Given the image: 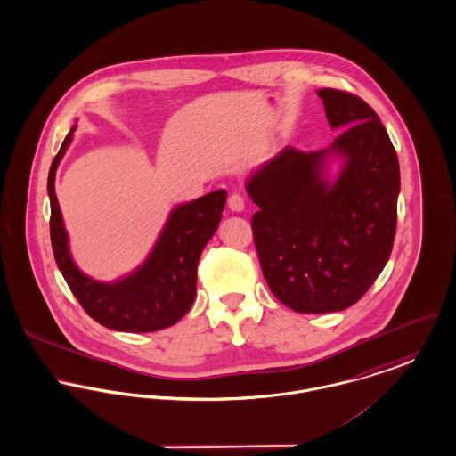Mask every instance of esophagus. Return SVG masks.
<instances>
[{"instance_id": "esophagus-1", "label": "esophagus", "mask_w": 456, "mask_h": 456, "mask_svg": "<svg viewBox=\"0 0 456 456\" xmlns=\"http://www.w3.org/2000/svg\"><path fill=\"white\" fill-rule=\"evenodd\" d=\"M227 205L232 212H242L244 210V198H242L240 192H232L227 200Z\"/></svg>"}]
</instances>
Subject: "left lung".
Returning a JSON list of instances; mask_svg holds the SVG:
<instances>
[{
    "label": "left lung",
    "mask_w": 456,
    "mask_h": 456,
    "mask_svg": "<svg viewBox=\"0 0 456 456\" xmlns=\"http://www.w3.org/2000/svg\"><path fill=\"white\" fill-rule=\"evenodd\" d=\"M317 94L329 126L345 131L319 151L286 146L246 181L264 277L299 314L345 310L370 289L391 256L400 194L398 155L374 110L345 91Z\"/></svg>",
    "instance_id": "obj_1"
}]
</instances>
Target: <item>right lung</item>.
<instances>
[{"instance_id": "obj_1", "label": "right lung", "mask_w": 456, "mask_h": 456, "mask_svg": "<svg viewBox=\"0 0 456 456\" xmlns=\"http://www.w3.org/2000/svg\"><path fill=\"white\" fill-rule=\"evenodd\" d=\"M76 129L77 126H72L61 142L48 175L50 234L56 265L86 314L108 329L155 332L170 327L188 314L194 301L198 262L220 224L227 191L218 189L177 205L168 215L153 249L139 267L113 282L96 281L86 275L72 260L69 234L54 194V174Z\"/></svg>"}]
</instances>
